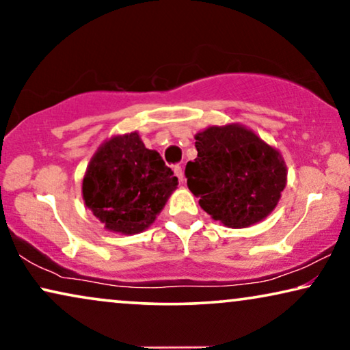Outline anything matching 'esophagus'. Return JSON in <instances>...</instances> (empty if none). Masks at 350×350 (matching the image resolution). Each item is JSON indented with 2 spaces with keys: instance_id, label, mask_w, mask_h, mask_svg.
<instances>
[{
  "instance_id": "34e87169",
  "label": "esophagus",
  "mask_w": 350,
  "mask_h": 350,
  "mask_svg": "<svg viewBox=\"0 0 350 350\" xmlns=\"http://www.w3.org/2000/svg\"><path fill=\"white\" fill-rule=\"evenodd\" d=\"M174 172H175V175L178 176V180L181 181V183H183L185 175H183V169H181V165H175V167H174Z\"/></svg>"
}]
</instances>
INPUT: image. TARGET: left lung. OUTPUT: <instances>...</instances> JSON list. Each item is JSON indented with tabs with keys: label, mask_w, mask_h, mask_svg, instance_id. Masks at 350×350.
I'll list each match as a JSON object with an SVG mask.
<instances>
[{
	"label": "left lung",
	"mask_w": 350,
	"mask_h": 350,
	"mask_svg": "<svg viewBox=\"0 0 350 350\" xmlns=\"http://www.w3.org/2000/svg\"><path fill=\"white\" fill-rule=\"evenodd\" d=\"M198 157L186 164L188 188L215 221L232 229L269 217L286 185L280 151L232 122L196 133Z\"/></svg>",
	"instance_id": "obj_1"
}]
</instances>
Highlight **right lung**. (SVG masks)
<instances>
[{
    "instance_id": "add662e5",
    "label": "right lung",
    "mask_w": 350,
    "mask_h": 350,
    "mask_svg": "<svg viewBox=\"0 0 350 350\" xmlns=\"http://www.w3.org/2000/svg\"><path fill=\"white\" fill-rule=\"evenodd\" d=\"M176 186L159 152L133 131L98 146L85 169L83 199L107 231L132 236L154 223Z\"/></svg>"
}]
</instances>
